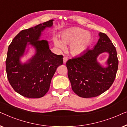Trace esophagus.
Here are the masks:
<instances>
[{"label": "esophagus", "instance_id": "34e87169", "mask_svg": "<svg viewBox=\"0 0 127 127\" xmlns=\"http://www.w3.org/2000/svg\"><path fill=\"white\" fill-rule=\"evenodd\" d=\"M63 61H64V64H66V62H67V58L66 57H64L63 58Z\"/></svg>", "mask_w": 127, "mask_h": 127}]
</instances>
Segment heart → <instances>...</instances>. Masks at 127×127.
Masks as SVG:
<instances>
[{"mask_svg":"<svg viewBox=\"0 0 127 127\" xmlns=\"http://www.w3.org/2000/svg\"><path fill=\"white\" fill-rule=\"evenodd\" d=\"M80 28L74 27L67 29L61 34V41L55 39V46L61 50L65 48V45H70V51L73 55H79L86 51L89 46L91 37L89 33Z\"/></svg>","mask_w":127,"mask_h":127,"instance_id":"1","label":"heart"}]
</instances>
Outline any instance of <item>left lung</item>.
<instances>
[{
    "mask_svg": "<svg viewBox=\"0 0 127 127\" xmlns=\"http://www.w3.org/2000/svg\"><path fill=\"white\" fill-rule=\"evenodd\" d=\"M96 44L79 57L70 59L66 65L72 89L82 98L98 96L110 87L118 69L119 60L116 49L106 34L99 32ZM103 52L109 54L107 66L97 61V57Z\"/></svg>",
    "mask_w": 127,
    "mask_h": 127,
    "instance_id": "8db88e82",
    "label": "left lung"
}]
</instances>
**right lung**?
I'll return each instance as SVG.
<instances>
[{"label":"right lung","mask_w":127,"mask_h":127,"mask_svg":"<svg viewBox=\"0 0 127 127\" xmlns=\"http://www.w3.org/2000/svg\"><path fill=\"white\" fill-rule=\"evenodd\" d=\"M54 20L22 30L12 40L6 61L7 79L15 92L29 98L44 96L50 88L57 67L63 64V56L53 53L47 40H39L41 32L53 26ZM31 45L36 53L26 63L20 58L26 46Z\"/></svg>","instance_id":"obj_1"}]
</instances>
